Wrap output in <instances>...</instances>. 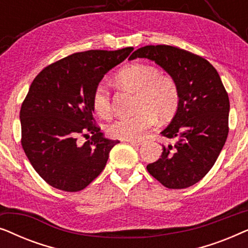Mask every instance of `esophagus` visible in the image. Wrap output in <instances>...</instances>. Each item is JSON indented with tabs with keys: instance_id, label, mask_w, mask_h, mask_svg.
<instances>
[{
	"instance_id": "1",
	"label": "esophagus",
	"mask_w": 248,
	"mask_h": 248,
	"mask_svg": "<svg viewBox=\"0 0 248 248\" xmlns=\"http://www.w3.org/2000/svg\"><path fill=\"white\" fill-rule=\"evenodd\" d=\"M125 141H127L128 143L134 144V145H140L142 143L141 140H125Z\"/></svg>"
}]
</instances>
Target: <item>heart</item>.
<instances>
[{
  "instance_id": "heart-1",
  "label": "heart",
  "mask_w": 248,
  "mask_h": 248,
  "mask_svg": "<svg viewBox=\"0 0 248 248\" xmlns=\"http://www.w3.org/2000/svg\"><path fill=\"white\" fill-rule=\"evenodd\" d=\"M118 86L137 93L135 111L132 117L117 118L107 125V134L120 140H134L155 124V118L166 122L174 116L179 104L177 84L170 77L162 76L158 69L145 64H131L115 77ZM93 107L101 117L111 111L109 91L98 84L93 93Z\"/></svg>"
}]
</instances>
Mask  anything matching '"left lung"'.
Here are the masks:
<instances>
[{
  "label": "left lung",
  "instance_id": "1",
  "mask_svg": "<svg viewBox=\"0 0 248 248\" xmlns=\"http://www.w3.org/2000/svg\"><path fill=\"white\" fill-rule=\"evenodd\" d=\"M148 59L177 84L179 104L170 124L161 132L171 143L149 164V174L168 188H186L213 167L228 137L229 98L219 73L203 57L168 45H149L130 60Z\"/></svg>",
  "mask_w": 248,
  "mask_h": 248
}]
</instances>
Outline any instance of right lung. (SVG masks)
I'll use <instances>...</instances> for the list:
<instances>
[{
    "instance_id": "add662e5",
    "label": "right lung",
    "mask_w": 248,
    "mask_h": 248,
    "mask_svg": "<svg viewBox=\"0 0 248 248\" xmlns=\"http://www.w3.org/2000/svg\"><path fill=\"white\" fill-rule=\"evenodd\" d=\"M133 47L87 50L46 66L33 79L21 105V144L30 164L53 187L78 192L104 170L118 140L104 137L94 123L93 93L108 71ZM92 134L80 145V135Z\"/></svg>"
}]
</instances>
